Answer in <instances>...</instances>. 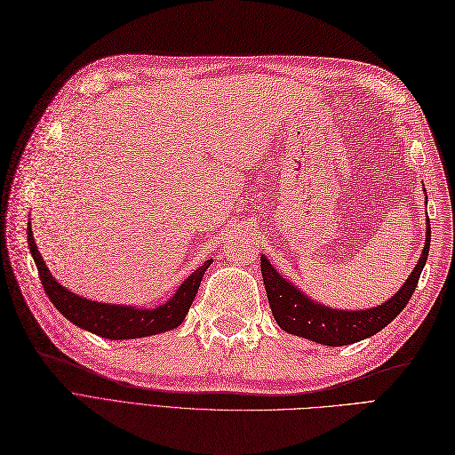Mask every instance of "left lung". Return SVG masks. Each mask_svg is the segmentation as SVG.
Here are the masks:
<instances>
[{"label": "left lung", "instance_id": "1", "mask_svg": "<svg viewBox=\"0 0 455 455\" xmlns=\"http://www.w3.org/2000/svg\"><path fill=\"white\" fill-rule=\"evenodd\" d=\"M428 249H431V224L427 218V235L419 262L406 279V283L387 302L367 310H335L329 306L317 304L308 299L297 285L281 277L277 269L260 256V269L266 285V294L269 300V308L275 317L277 325L291 335L304 337L308 340L319 342L325 347H345L352 342L373 337L380 329H385L395 319L406 304L417 287V281L423 272L427 262Z\"/></svg>", "mask_w": 455, "mask_h": 455}]
</instances>
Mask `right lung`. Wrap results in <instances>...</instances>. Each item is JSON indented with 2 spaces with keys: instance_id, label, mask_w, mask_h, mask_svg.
I'll return each instance as SVG.
<instances>
[{
  "instance_id": "right-lung-1",
  "label": "right lung",
  "mask_w": 455,
  "mask_h": 455,
  "mask_svg": "<svg viewBox=\"0 0 455 455\" xmlns=\"http://www.w3.org/2000/svg\"><path fill=\"white\" fill-rule=\"evenodd\" d=\"M28 249L36 266H38L42 285L55 308L63 314L68 322L90 331V333H95L97 337L110 340L141 339L176 329L183 319H186L193 299L197 297L201 279L208 266L212 264V260H206L203 266L195 269V272L178 287L174 297L166 300L164 304L156 306V308H136V306L88 300L60 285L59 281L49 274V267L45 266L38 247H36L30 226Z\"/></svg>"
}]
</instances>
